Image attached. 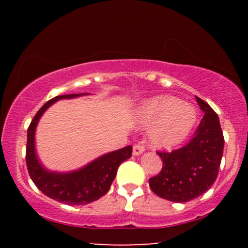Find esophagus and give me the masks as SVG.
Instances as JSON below:
<instances>
[{"mask_svg": "<svg viewBox=\"0 0 248 248\" xmlns=\"http://www.w3.org/2000/svg\"><path fill=\"white\" fill-rule=\"evenodd\" d=\"M144 150H145V148L143 147V145L135 144L134 147H133V155H140L143 154Z\"/></svg>", "mask_w": 248, "mask_h": 248, "instance_id": "obj_1", "label": "esophagus"}]
</instances>
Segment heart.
I'll list each match as a JSON object with an SVG mask.
<instances>
[{
    "instance_id": "1",
    "label": "heart",
    "mask_w": 248,
    "mask_h": 248,
    "mask_svg": "<svg viewBox=\"0 0 248 248\" xmlns=\"http://www.w3.org/2000/svg\"><path fill=\"white\" fill-rule=\"evenodd\" d=\"M138 121L151 126L150 142L155 148L172 149L185 141L196 122V110L191 105L169 94L151 98L139 107Z\"/></svg>"
}]
</instances>
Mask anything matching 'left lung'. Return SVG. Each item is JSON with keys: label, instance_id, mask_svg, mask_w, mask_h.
<instances>
[{"label": "left lung", "instance_id": "obj_1", "mask_svg": "<svg viewBox=\"0 0 248 248\" xmlns=\"http://www.w3.org/2000/svg\"><path fill=\"white\" fill-rule=\"evenodd\" d=\"M204 113L194 137L183 148L157 152L162 160L161 171L149 179L155 194L171 202H188L202 195L218 176L223 154L222 130L216 111L196 97Z\"/></svg>", "mask_w": 248, "mask_h": 248}]
</instances>
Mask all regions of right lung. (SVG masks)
Returning <instances> with one entry per match:
<instances>
[{
    "label": "right lung",
    "mask_w": 248,
    "mask_h": 248,
    "mask_svg": "<svg viewBox=\"0 0 248 248\" xmlns=\"http://www.w3.org/2000/svg\"><path fill=\"white\" fill-rule=\"evenodd\" d=\"M89 93L56 96L44 105L33 117L27 132L26 164L30 178L42 193L57 202L69 205H84L106 194L122 162L131 158L132 147L108 152L84 167L69 172L49 171L40 164L35 150L37 124L47 108L60 99H71Z\"/></svg>",
    "instance_id": "right-lung-1"
}]
</instances>
